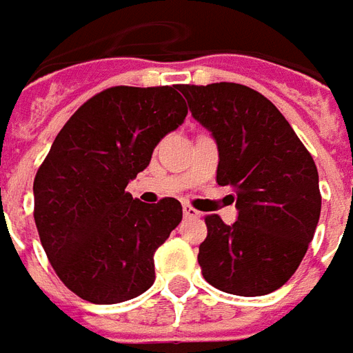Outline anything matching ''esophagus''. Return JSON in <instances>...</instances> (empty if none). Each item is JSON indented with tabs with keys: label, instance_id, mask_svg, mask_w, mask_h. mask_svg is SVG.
<instances>
[{
	"label": "esophagus",
	"instance_id": "esophagus-1",
	"mask_svg": "<svg viewBox=\"0 0 353 353\" xmlns=\"http://www.w3.org/2000/svg\"><path fill=\"white\" fill-rule=\"evenodd\" d=\"M183 215L185 217H200V212L194 210L191 204H183Z\"/></svg>",
	"mask_w": 353,
	"mask_h": 353
}]
</instances>
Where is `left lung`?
Here are the masks:
<instances>
[{
    "label": "left lung",
    "instance_id": "left-lung-1",
    "mask_svg": "<svg viewBox=\"0 0 353 353\" xmlns=\"http://www.w3.org/2000/svg\"><path fill=\"white\" fill-rule=\"evenodd\" d=\"M192 117L217 141V183L234 189L238 221L206 215L199 265L208 283L268 295L295 274L321 212L318 168L291 124L263 94L238 83L179 85Z\"/></svg>",
    "mask_w": 353,
    "mask_h": 353
}]
</instances>
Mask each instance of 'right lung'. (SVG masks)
Segmentation results:
<instances>
[{
  "label": "right lung",
  "mask_w": 353,
  "mask_h": 353,
  "mask_svg": "<svg viewBox=\"0 0 353 353\" xmlns=\"http://www.w3.org/2000/svg\"><path fill=\"white\" fill-rule=\"evenodd\" d=\"M177 90H101L70 117L35 174L43 250L65 288L88 303H123L151 288L154 252L183 217L176 199L143 204L124 191L187 117Z\"/></svg>",
  "instance_id": "right-lung-1"
}]
</instances>
